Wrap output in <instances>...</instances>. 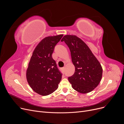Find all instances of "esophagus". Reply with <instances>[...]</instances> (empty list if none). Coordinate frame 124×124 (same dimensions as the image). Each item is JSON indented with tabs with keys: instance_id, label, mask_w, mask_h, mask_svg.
I'll return each instance as SVG.
<instances>
[{
	"instance_id": "esophagus-1",
	"label": "esophagus",
	"mask_w": 124,
	"mask_h": 124,
	"mask_svg": "<svg viewBox=\"0 0 124 124\" xmlns=\"http://www.w3.org/2000/svg\"><path fill=\"white\" fill-rule=\"evenodd\" d=\"M65 67H62V70L63 71H65Z\"/></svg>"
}]
</instances>
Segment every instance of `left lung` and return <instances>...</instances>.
I'll use <instances>...</instances> for the list:
<instances>
[{
  "mask_svg": "<svg viewBox=\"0 0 124 124\" xmlns=\"http://www.w3.org/2000/svg\"><path fill=\"white\" fill-rule=\"evenodd\" d=\"M69 48L75 72L68 80L76 91L86 93L94 89L101 81L102 68L91 50L81 39L66 35L61 40Z\"/></svg>",
  "mask_w": 124,
  "mask_h": 124,
  "instance_id": "left-lung-1",
  "label": "left lung"
}]
</instances>
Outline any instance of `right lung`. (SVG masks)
<instances>
[{
	"label": "right lung",
	"instance_id": "1",
	"mask_svg": "<svg viewBox=\"0 0 124 124\" xmlns=\"http://www.w3.org/2000/svg\"><path fill=\"white\" fill-rule=\"evenodd\" d=\"M63 35L47 37L38 44L33 51L26 71L29 85L36 93L47 96L58 88L62 73L52 58L55 46Z\"/></svg>",
	"mask_w": 124,
	"mask_h": 124
}]
</instances>
